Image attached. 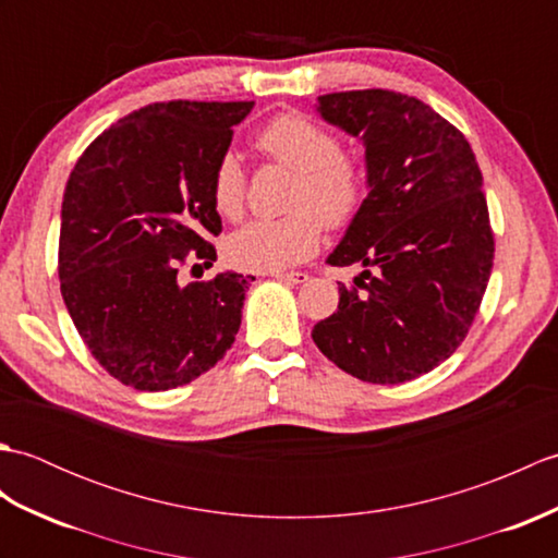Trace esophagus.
<instances>
[{"mask_svg": "<svg viewBox=\"0 0 558 558\" xmlns=\"http://www.w3.org/2000/svg\"><path fill=\"white\" fill-rule=\"evenodd\" d=\"M272 278L282 280V282H290V286H302V282L310 280V276L302 270H292V272H272Z\"/></svg>", "mask_w": 558, "mask_h": 558, "instance_id": "esophagus-1", "label": "esophagus"}]
</instances>
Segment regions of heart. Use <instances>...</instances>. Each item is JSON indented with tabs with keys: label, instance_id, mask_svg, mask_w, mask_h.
Instances as JSON below:
<instances>
[{
	"label": "heart",
	"instance_id": "1",
	"mask_svg": "<svg viewBox=\"0 0 558 558\" xmlns=\"http://www.w3.org/2000/svg\"><path fill=\"white\" fill-rule=\"evenodd\" d=\"M256 148L298 174L290 216L252 220L225 242L230 264L256 272H278L316 254L330 228L348 225L366 196L360 160L340 153V141L298 112L272 117L256 136ZM246 177L234 153H222L210 174V201L222 218L236 220L244 210Z\"/></svg>",
	"mask_w": 558,
	"mask_h": 558
}]
</instances>
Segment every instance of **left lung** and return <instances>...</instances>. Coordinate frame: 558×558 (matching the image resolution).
Here are the masks:
<instances>
[{
	"label": "left lung",
	"instance_id": "8db88e82",
	"mask_svg": "<svg viewBox=\"0 0 558 558\" xmlns=\"http://www.w3.org/2000/svg\"><path fill=\"white\" fill-rule=\"evenodd\" d=\"M316 112L360 136L369 194L328 256L364 270L338 288V312L312 338L362 381H412L458 350L487 290L494 234L480 165L453 124L402 93H328Z\"/></svg>",
	"mask_w": 558,
	"mask_h": 558
}]
</instances>
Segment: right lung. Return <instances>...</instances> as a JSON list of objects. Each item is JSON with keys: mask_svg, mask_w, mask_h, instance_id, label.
<instances>
[{"mask_svg": "<svg viewBox=\"0 0 558 558\" xmlns=\"http://www.w3.org/2000/svg\"><path fill=\"white\" fill-rule=\"evenodd\" d=\"M252 108L146 105L105 129L69 174L59 288L90 354L124 386H184L232 348L254 276L225 270L182 282L177 272L189 252L206 268L216 260L208 236L222 222L210 174Z\"/></svg>", "mask_w": 558, "mask_h": 558, "instance_id": "add662e5", "label": "right lung"}]
</instances>
